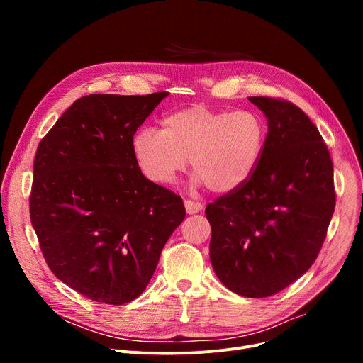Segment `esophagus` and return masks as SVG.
Returning <instances> with one entry per match:
<instances>
[{"label":"esophagus","instance_id":"34e87169","mask_svg":"<svg viewBox=\"0 0 363 363\" xmlns=\"http://www.w3.org/2000/svg\"><path fill=\"white\" fill-rule=\"evenodd\" d=\"M184 206H185V211H186L188 215H196V213L203 211L201 203H196V201H191V200H185Z\"/></svg>","mask_w":363,"mask_h":363}]
</instances>
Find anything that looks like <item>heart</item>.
Segmentation results:
<instances>
[{
    "label": "heart",
    "mask_w": 363,
    "mask_h": 363,
    "mask_svg": "<svg viewBox=\"0 0 363 363\" xmlns=\"http://www.w3.org/2000/svg\"><path fill=\"white\" fill-rule=\"evenodd\" d=\"M264 133V123L255 111L197 104L166 114L162 130L138 129L132 151L144 175L156 184H174L191 159L194 184L226 194L253 175Z\"/></svg>",
    "instance_id": "b5f03b06"
}]
</instances>
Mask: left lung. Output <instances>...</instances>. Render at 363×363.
<instances>
[{"instance_id": "1", "label": "left lung", "mask_w": 363, "mask_h": 363, "mask_svg": "<svg viewBox=\"0 0 363 363\" xmlns=\"http://www.w3.org/2000/svg\"><path fill=\"white\" fill-rule=\"evenodd\" d=\"M268 121L257 167L206 207L216 277L242 297H269L311 268L325 240L335 193L330 151L290 101L249 97Z\"/></svg>"}]
</instances>
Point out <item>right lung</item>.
I'll return each mask as SVG.
<instances>
[{"label":"right lung","mask_w":363,"mask_h":363,"mask_svg":"<svg viewBox=\"0 0 363 363\" xmlns=\"http://www.w3.org/2000/svg\"><path fill=\"white\" fill-rule=\"evenodd\" d=\"M164 97L86 95L38 145L32 226L52 274L94 301L137 298L185 218L182 199L147 179L132 151Z\"/></svg>","instance_id":"obj_1"}]
</instances>
